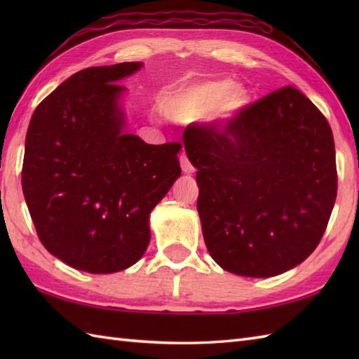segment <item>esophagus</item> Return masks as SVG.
I'll return each mask as SVG.
<instances>
[{
  "label": "esophagus",
  "instance_id": "esophagus-1",
  "mask_svg": "<svg viewBox=\"0 0 359 359\" xmlns=\"http://www.w3.org/2000/svg\"><path fill=\"white\" fill-rule=\"evenodd\" d=\"M180 166H182V171H184L185 174H191L194 171V166L188 160L185 151H182V154H180Z\"/></svg>",
  "mask_w": 359,
  "mask_h": 359
}]
</instances>
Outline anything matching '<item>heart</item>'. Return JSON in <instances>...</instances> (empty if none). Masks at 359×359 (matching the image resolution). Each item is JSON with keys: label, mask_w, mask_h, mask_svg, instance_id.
<instances>
[{"label": "heart", "mask_w": 359, "mask_h": 359, "mask_svg": "<svg viewBox=\"0 0 359 359\" xmlns=\"http://www.w3.org/2000/svg\"><path fill=\"white\" fill-rule=\"evenodd\" d=\"M250 103V93L233 85L226 77H216L174 89L165 98L163 111L179 121H196L211 116L222 121L233 120Z\"/></svg>", "instance_id": "1"}]
</instances>
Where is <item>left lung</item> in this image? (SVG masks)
Returning <instances> with one entry per match:
<instances>
[{"instance_id": "8db88e82", "label": "left lung", "mask_w": 359, "mask_h": 359, "mask_svg": "<svg viewBox=\"0 0 359 359\" xmlns=\"http://www.w3.org/2000/svg\"><path fill=\"white\" fill-rule=\"evenodd\" d=\"M184 143L203 239L224 270L270 278L313 253L338 174L329 121L301 90L280 88L230 121L191 123Z\"/></svg>"}]
</instances>
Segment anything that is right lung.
I'll use <instances>...</instances> for the list:
<instances>
[{
    "instance_id": "right-lung-1",
    "label": "right lung",
    "mask_w": 359,
    "mask_h": 359,
    "mask_svg": "<svg viewBox=\"0 0 359 359\" xmlns=\"http://www.w3.org/2000/svg\"><path fill=\"white\" fill-rule=\"evenodd\" d=\"M139 62L88 67L36 106L21 184L38 238L72 269L116 273L148 248L149 215L179 177L180 143L123 131L118 80Z\"/></svg>"
}]
</instances>
